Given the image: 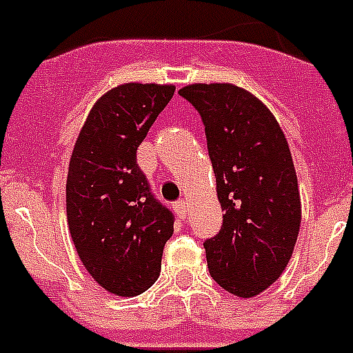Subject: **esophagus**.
<instances>
[{
    "mask_svg": "<svg viewBox=\"0 0 353 353\" xmlns=\"http://www.w3.org/2000/svg\"><path fill=\"white\" fill-rule=\"evenodd\" d=\"M173 209L174 212L179 214L180 218H185V214H188V203H185V200H180L176 201V203H173Z\"/></svg>",
    "mask_w": 353,
    "mask_h": 353,
    "instance_id": "obj_1",
    "label": "esophagus"
}]
</instances>
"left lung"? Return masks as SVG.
<instances>
[{
	"label": "left lung",
	"instance_id": "8db88e82",
	"mask_svg": "<svg viewBox=\"0 0 353 353\" xmlns=\"http://www.w3.org/2000/svg\"><path fill=\"white\" fill-rule=\"evenodd\" d=\"M200 112L223 227L205 241L207 266L225 291L254 298L279 280L296 245L302 201L288 139L273 112L234 83L179 90Z\"/></svg>",
	"mask_w": 353,
	"mask_h": 353
}]
</instances>
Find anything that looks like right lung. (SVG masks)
<instances>
[{
  "instance_id": "1",
  "label": "right lung",
  "mask_w": 353,
  "mask_h": 353,
  "mask_svg": "<svg viewBox=\"0 0 353 353\" xmlns=\"http://www.w3.org/2000/svg\"><path fill=\"white\" fill-rule=\"evenodd\" d=\"M174 94L171 83H121L98 98L74 143L65 180L69 234L89 275L137 296L161 275L173 216L152 196L135 153Z\"/></svg>"
}]
</instances>
